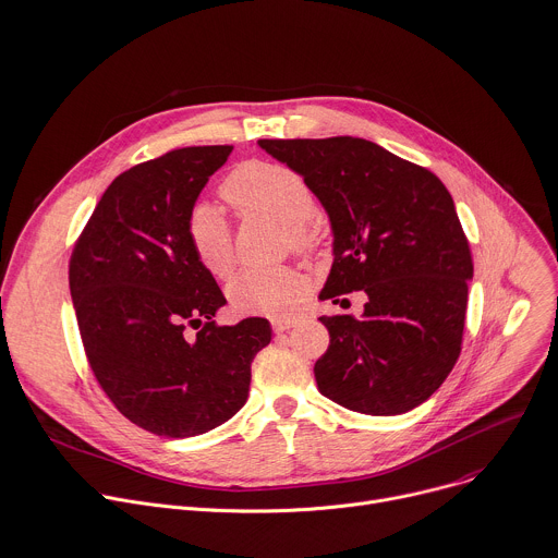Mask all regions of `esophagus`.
Wrapping results in <instances>:
<instances>
[{
  "label": "esophagus",
  "mask_w": 558,
  "mask_h": 558,
  "mask_svg": "<svg viewBox=\"0 0 558 558\" xmlns=\"http://www.w3.org/2000/svg\"><path fill=\"white\" fill-rule=\"evenodd\" d=\"M296 324H299V319H296V317H275V319H272V328H275V332H286V330L294 328Z\"/></svg>",
  "instance_id": "esophagus-1"
}]
</instances>
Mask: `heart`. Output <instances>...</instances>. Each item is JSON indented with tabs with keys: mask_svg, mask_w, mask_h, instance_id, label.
Listing matches in <instances>:
<instances>
[{
	"mask_svg": "<svg viewBox=\"0 0 558 558\" xmlns=\"http://www.w3.org/2000/svg\"><path fill=\"white\" fill-rule=\"evenodd\" d=\"M223 195L241 210L264 213L283 223L294 247L311 245L313 234L305 223L315 217L317 199L311 183L299 172L277 163L251 161L226 179ZM185 232H189L193 253L210 275L226 277L232 270V234L217 204H195ZM303 288V277L288 266L243 268L230 279L228 296L243 313L286 315L301 299Z\"/></svg>",
	"mask_w": 558,
	"mask_h": 558,
	"instance_id": "1",
	"label": "heart"
}]
</instances>
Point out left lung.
Instances as JSON below:
<instances>
[{
    "instance_id": "left-lung-1",
    "label": "left lung",
    "mask_w": 558,
    "mask_h": 558,
    "mask_svg": "<svg viewBox=\"0 0 558 558\" xmlns=\"http://www.w3.org/2000/svg\"><path fill=\"white\" fill-rule=\"evenodd\" d=\"M299 172L332 228V268L319 299L363 290V315L322 317L315 363L330 401L375 416L403 414L439 390L465 324L472 255L437 174L359 137L259 140Z\"/></svg>"
}]
</instances>
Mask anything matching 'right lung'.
I'll use <instances>...</instances> for the list:
<instances>
[{
	"instance_id": "1",
	"label": "right lung",
	"mask_w": 558,
	"mask_h": 558,
	"mask_svg": "<svg viewBox=\"0 0 558 558\" xmlns=\"http://www.w3.org/2000/svg\"><path fill=\"white\" fill-rule=\"evenodd\" d=\"M230 153L191 146L121 172L71 257V296L93 373L114 408L157 437H197L234 416L251 390V363L272 339L262 317L213 322L226 296L185 232Z\"/></svg>"
}]
</instances>
